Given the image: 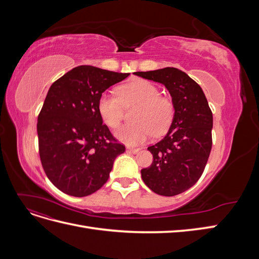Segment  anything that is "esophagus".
<instances>
[{"instance_id":"1","label":"esophagus","mask_w":259,"mask_h":259,"mask_svg":"<svg viewBox=\"0 0 259 259\" xmlns=\"http://www.w3.org/2000/svg\"><path fill=\"white\" fill-rule=\"evenodd\" d=\"M127 150H128L130 152H132V153L136 154V153H138V152L140 151V149H139V148H131V147H128Z\"/></svg>"}]
</instances>
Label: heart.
Wrapping results in <instances>:
<instances>
[{
  "mask_svg": "<svg viewBox=\"0 0 259 259\" xmlns=\"http://www.w3.org/2000/svg\"><path fill=\"white\" fill-rule=\"evenodd\" d=\"M136 104L132 115L134 122L123 125L115 133L117 139L127 145L143 144L152 134L163 135L175 115L173 100L161 95L158 86L147 80H136L120 86L117 96L103 93L98 99L97 110L107 126L115 130L123 120L124 107Z\"/></svg>",
  "mask_w": 259,
  "mask_h": 259,
  "instance_id": "obj_1",
  "label": "heart"
}]
</instances>
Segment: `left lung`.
Returning a JSON list of instances; mask_svg holds the SVG:
<instances>
[{
    "mask_svg": "<svg viewBox=\"0 0 259 259\" xmlns=\"http://www.w3.org/2000/svg\"><path fill=\"white\" fill-rule=\"evenodd\" d=\"M135 74L165 85L175 106L166 136L148 147L152 164L142 169L153 192L173 197L191 188L204 171L213 144V113L201 86L182 70L167 67Z\"/></svg>",
    "mask_w": 259,
    "mask_h": 259,
    "instance_id": "left-lung-1",
    "label": "left lung"
}]
</instances>
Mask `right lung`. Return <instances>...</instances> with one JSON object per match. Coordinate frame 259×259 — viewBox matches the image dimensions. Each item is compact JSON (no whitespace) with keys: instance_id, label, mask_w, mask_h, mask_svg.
<instances>
[{"instance_id":"1","label":"right lung","mask_w":259,"mask_h":259,"mask_svg":"<svg viewBox=\"0 0 259 259\" xmlns=\"http://www.w3.org/2000/svg\"><path fill=\"white\" fill-rule=\"evenodd\" d=\"M128 75L79 66L50 88L37 116L38 153L46 176L64 193L82 198L96 192L125 151L103 124L97 103Z\"/></svg>"}]
</instances>
